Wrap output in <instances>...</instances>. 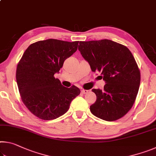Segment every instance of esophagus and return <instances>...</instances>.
<instances>
[{
  "label": "esophagus",
  "instance_id": "1",
  "mask_svg": "<svg viewBox=\"0 0 156 156\" xmlns=\"http://www.w3.org/2000/svg\"><path fill=\"white\" fill-rule=\"evenodd\" d=\"M88 91H88V90H86V89H82V90H81L82 94H87Z\"/></svg>",
  "mask_w": 156,
  "mask_h": 156
}]
</instances>
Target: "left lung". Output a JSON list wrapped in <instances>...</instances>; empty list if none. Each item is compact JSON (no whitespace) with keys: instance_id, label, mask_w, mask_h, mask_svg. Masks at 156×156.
<instances>
[{"instance_id":"left-lung-1","label":"left lung","mask_w":156,"mask_h":156,"mask_svg":"<svg viewBox=\"0 0 156 156\" xmlns=\"http://www.w3.org/2000/svg\"><path fill=\"white\" fill-rule=\"evenodd\" d=\"M78 50L91 71L101 73L104 89H93L96 101L90 111L96 117L115 121L131 109L140 83V72L131 52L125 45L104 39L80 41Z\"/></svg>"}]
</instances>
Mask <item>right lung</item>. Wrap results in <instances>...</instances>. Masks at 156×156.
<instances>
[{
    "mask_svg": "<svg viewBox=\"0 0 156 156\" xmlns=\"http://www.w3.org/2000/svg\"><path fill=\"white\" fill-rule=\"evenodd\" d=\"M79 41L47 39L30 44L18 63L16 78L26 107L42 120H50L67 112L80 93L75 85L62 86L54 74L76 51Z\"/></svg>",
    "mask_w": 156,
    "mask_h": 156,
    "instance_id": "right-lung-1",
    "label": "right lung"
}]
</instances>
